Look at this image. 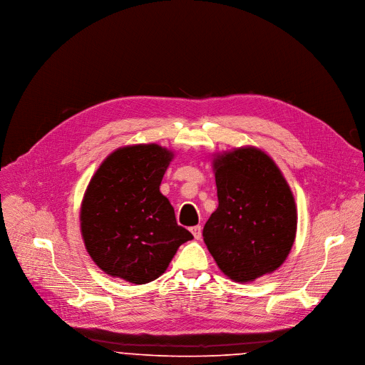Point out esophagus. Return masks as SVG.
<instances>
[{
	"mask_svg": "<svg viewBox=\"0 0 365 365\" xmlns=\"http://www.w3.org/2000/svg\"><path fill=\"white\" fill-rule=\"evenodd\" d=\"M190 231H192V235H193L195 240H200V239L202 237V228H201V225H195V227H192V228H190Z\"/></svg>",
	"mask_w": 365,
	"mask_h": 365,
	"instance_id": "obj_1",
	"label": "esophagus"
}]
</instances>
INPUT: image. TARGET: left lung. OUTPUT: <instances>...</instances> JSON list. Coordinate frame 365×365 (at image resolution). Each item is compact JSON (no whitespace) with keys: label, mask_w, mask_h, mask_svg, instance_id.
Segmentation results:
<instances>
[{"label":"left lung","mask_w":365,"mask_h":365,"mask_svg":"<svg viewBox=\"0 0 365 365\" xmlns=\"http://www.w3.org/2000/svg\"><path fill=\"white\" fill-rule=\"evenodd\" d=\"M218 208L202 236L221 272L252 282L285 262L297 233L294 195L275 161L257 147L212 158Z\"/></svg>","instance_id":"obj_1"}]
</instances>
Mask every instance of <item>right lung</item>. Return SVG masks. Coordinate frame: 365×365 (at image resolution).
<instances>
[{"label":"right lung","mask_w":365,"mask_h":365,"mask_svg":"<svg viewBox=\"0 0 365 365\" xmlns=\"http://www.w3.org/2000/svg\"><path fill=\"white\" fill-rule=\"evenodd\" d=\"M175 153L158 144L125 145L93 175L81 202L84 246L105 274L141 285L168 269L180 245L192 240L160 192Z\"/></svg>","instance_id":"right-lung-1"}]
</instances>
